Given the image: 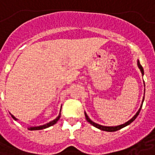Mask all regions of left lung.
Segmentation results:
<instances>
[{
    "instance_id": "obj_1",
    "label": "left lung",
    "mask_w": 155,
    "mask_h": 155,
    "mask_svg": "<svg viewBox=\"0 0 155 155\" xmlns=\"http://www.w3.org/2000/svg\"><path fill=\"white\" fill-rule=\"evenodd\" d=\"M137 64H138V67L140 68L141 73H142V74L143 75V67H142V65L140 64V61H137ZM143 100H144V96H143V101H142V104H143ZM142 104H141V106H140V108L139 109L138 112H137L136 114H135V115H134V116L133 118L131 119V120H130L129 121H127L126 123L123 124H120V125H118V126H103V125H101V124H98L93 122V121H92V120H91V119L88 117V115L86 114V113H85V112H84V115H85V119H86V120H87L88 122L91 124H92L93 126L96 127V128H98V129H100V130H104V131H108V132H114V131H117V130H120V129H122V128H124V127L127 126V125H129L130 124L132 123L134 120L136 119V117L139 115V114H140V110H141V108H142Z\"/></svg>"
}]
</instances>
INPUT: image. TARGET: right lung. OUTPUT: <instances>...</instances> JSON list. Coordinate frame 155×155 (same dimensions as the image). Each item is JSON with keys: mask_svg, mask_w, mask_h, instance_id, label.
<instances>
[{"mask_svg": "<svg viewBox=\"0 0 155 155\" xmlns=\"http://www.w3.org/2000/svg\"><path fill=\"white\" fill-rule=\"evenodd\" d=\"M12 117L15 120H17V119H16V118H15V116H13L12 114ZM60 118H61V113H60V114H59V115H58V116L56 117V119H54V120H52V121H51V122H49V123L45 124H43V125H41V126L29 127L28 130H43V129H46V128H48V127L54 125V124L56 123L58 120H60Z\"/></svg>", "mask_w": 155, "mask_h": 155, "instance_id": "1", "label": "right lung"}]
</instances>
